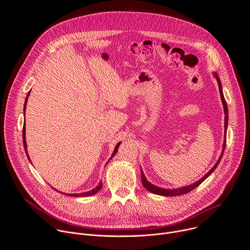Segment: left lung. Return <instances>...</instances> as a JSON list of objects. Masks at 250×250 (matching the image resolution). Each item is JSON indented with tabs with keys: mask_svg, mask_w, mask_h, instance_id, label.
<instances>
[{
	"mask_svg": "<svg viewBox=\"0 0 250 250\" xmlns=\"http://www.w3.org/2000/svg\"><path fill=\"white\" fill-rule=\"evenodd\" d=\"M217 80H218V84H219V90H220V94H221V99H222V102H223V105H224V110H225V129L227 131V127H228V121H229V112H228V105H227V103H226V100H225V97H224V94H223V90H222V83H221V80L220 78L218 77L217 74H215ZM226 142H227V135H225V140H224V148H223V152L218 160V162L215 164V166H213L203 178H201V179L190 185V186H187V187H183V188H180V189H176V190H167V189H162V188H159V187H156L152 184H150L146 179V177L144 175V172H142L141 170V182H142V185L145 186V188L146 190H148L149 192L153 193V194H156V195H161V196H179V195H184V194H187L189 192H191L192 190H194L196 187H198L203 181H205L208 176H209L211 174V172L215 170L217 168V166L219 165L222 157H223V154H224V151H225V148H226Z\"/></svg>",
	"mask_w": 250,
	"mask_h": 250,
	"instance_id": "obj_1",
	"label": "left lung"
}]
</instances>
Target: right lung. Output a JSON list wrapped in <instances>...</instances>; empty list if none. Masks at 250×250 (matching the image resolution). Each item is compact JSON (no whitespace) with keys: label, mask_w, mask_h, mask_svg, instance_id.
Segmentation results:
<instances>
[{"label":"right lung","mask_w":250,"mask_h":250,"mask_svg":"<svg viewBox=\"0 0 250 250\" xmlns=\"http://www.w3.org/2000/svg\"><path fill=\"white\" fill-rule=\"evenodd\" d=\"M29 93H30V91L28 92V94H27V96H26V99H25V102H24V106H23V111H24V113H25L26 102H27V98H28ZM24 125H25V124H23V127H22V141H23V147H24V150H25L26 156H27V158L29 159L28 154H27V150H26V142H25V127H24ZM120 145H121V142H119V144L117 145V146H116V148H115V150H114V152H113V155H112L111 159L113 158V156H115V155H116V153H117V151H118V148H119ZM29 161H30V159H29ZM102 186H103V184H102V182H100V183H99V185H98L95 189H93V190H91V191H89V192L82 193V194H68L67 196H71V197H89V196H93V195H95L96 193H98V192L101 190Z\"/></svg>","instance_id":"add662e5"}]
</instances>
